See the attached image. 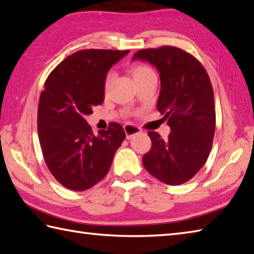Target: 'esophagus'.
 Masks as SVG:
<instances>
[{
	"mask_svg": "<svg viewBox=\"0 0 254 254\" xmlns=\"http://www.w3.org/2000/svg\"><path fill=\"white\" fill-rule=\"evenodd\" d=\"M123 127H124V132H126V135H127V139H130L134 135H136V134L142 132L141 128H139L138 127L132 126V124H126Z\"/></svg>",
	"mask_w": 254,
	"mask_h": 254,
	"instance_id": "1",
	"label": "esophagus"
}]
</instances>
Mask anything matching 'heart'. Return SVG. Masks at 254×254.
I'll use <instances>...</instances> for the list:
<instances>
[{
  "label": "heart",
  "mask_w": 254,
  "mask_h": 254,
  "mask_svg": "<svg viewBox=\"0 0 254 254\" xmlns=\"http://www.w3.org/2000/svg\"><path fill=\"white\" fill-rule=\"evenodd\" d=\"M131 73L133 75L134 79H135V82H141L143 79H146L149 77H156V74L154 72V69L146 65V64H135V65H133L131 67ZM112 77H113V74L112 72H109L105 77L104 80V91L105 93H108V90L110 88V85L112 82Z\"/></svg>",
  "instance_id": "obj_1"
}]
</instances>
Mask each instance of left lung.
Segmentation results:
<instances>
[{"label":"left lung","mask_w":254,"mask_h":254,"mask_svg":"<svg viewBox=\"0 0 254 254\" xmlns=\"http://www.w3.org/2000/svg\"><path fill=\"white\" fill-rule=\"evenodd\" d=\"M136 59L159 71L157 109L171 128L166 141L157 132H148L152 148L143 156V165L166 185H182L197 174L212 149L216 127L212 83L201 62L180 48L142 49L134 55Z\"/></svg>","instance_id":"left-lung-1"}]
</instances>
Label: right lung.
I'll return each mask as SVG.
<instances>
[{
  "label": "right lung",
  "mask_w": 254,
  "mask_h": 254,
  "mask_svg": "<svg viewBox=\"0 0 254 254\" xmlns=\"http://www.w3.org/2000/svg\"><path fill=\"white\" fill-rule=\"evenodd\" d=\"M127 53L80 50L64 59L46 79L38 105V135L48 168L69 190L85 191L104 179L126 138L117 122L95 135L85 117L102 104L107 72Z\"/></svg>",
  "instance_id": "add662e5"
}]
</instances>
